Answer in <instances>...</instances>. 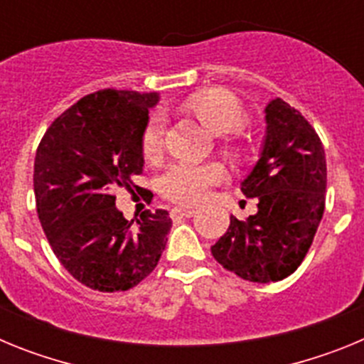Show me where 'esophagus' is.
Instances as JSON below:
<instances>
[{"label": "esophagus", "mask_w": 364, "mask_h": 364, "mask_svg": "<svg viewBox=\"0 0 364 364\" xmlns=\"http://www.w3.org/2000/svg\"><path fill=\"white\" fill-rule=\"evenodd\" d=\"M195 215V208H188V205H182V208H173L171 217L173 218H189Z\"/></svg>", "instance_id": "34e87169"}]
</instances>
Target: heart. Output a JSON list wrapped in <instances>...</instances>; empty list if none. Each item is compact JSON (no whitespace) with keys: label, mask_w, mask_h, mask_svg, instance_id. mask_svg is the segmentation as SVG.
Returning a JSON list of instances; mask_svg holds the SVG:
<instances>
[{"label":"heart","mask_w":364,"mask_h":364,"mask_svg":"<svg viewBox=\"0 0 364 364\" xmlns=\"http://www.w3.org/2000/svg\"><path fill=\"white\" fill-rule=\"evenodd\" d=\"M189 111L211 131L218 134L235 133L247 124V112L233 92L226 89H205L188 100ZM166 140V118L162 112H153L142 131V153L147 159H156ZM240 153V147H231ZM226 171L220 164L175 162L160 176L159 188L169 200L198 202L208 195L211 186L218 184Z\"/></svg>","instance_id":"heart-1"}]
</instances>
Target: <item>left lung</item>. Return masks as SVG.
I'll list each match as a JSON object with an SVG mask.
<instances>
[{
  "mask_svg": "<svg viewBox=\"0 0 364 364\" xmlns=\"http://www.w3.org/2000/svg\"><path fill=\"white\" fill-rule=\"evenodd\" d=\"M240 189L259 200V211L247 220L231 215L211 253L244 281H282L306 257L326 200L323 142L284 100H272L266 107L262 153Z\"/></svg>",
  "mask_w": 364,
  "mask_h": 364,
  "instance_id": "1",
  "label": "left lung"
}]
</instances>
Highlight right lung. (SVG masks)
<instances>
[{
	"label": "right lung",
	"instance_id": "add662e5",
	"mask_svg": "<svg viewBox=\"0 0 364 364\" xmlns=\"http://www.w3.org/2000/svg\"><path fill=\"white\" fill-rule=\"evenodd\" d=\"M156 92L102 89L83 96L45 131L34 160L38 218L54 255L74 279L98 291H125L156 268L173 222L166 210L136 224L112 191L142 188V131Z\"/></svg>",
	"mask_w": 364,
	"mask_h": 364
}]
</instances>
